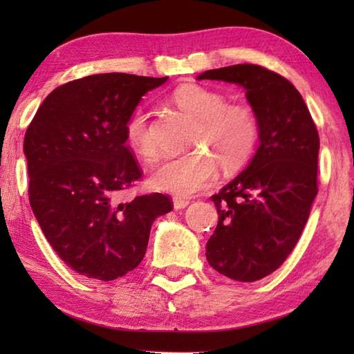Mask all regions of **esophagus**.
I'll use <instances>...</instances> for the list:
<instances>
[{
	"instance_id": "1",
	"label": "esophagus",
	"mask_w": 354,
	"mask_h": 354,
	"mask_svg": "<svg viewBox=\"0 0 354 354\" xmlns=\"http://www.w3.org/2000/svg\"><path fill=\"white\" fill-rule=\"evenodd\" d=\"M187 205H189L187 200L178 198V196H175V198H173V207H175L176 211H179V209H184Z\"/></svg>"
}]
</instances>
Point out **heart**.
Wrapping results in <instances>:
<instances>
[{
	"instance_id": "obj_1",
	"label": "heart",
	"mask_w": 354,
	"mask_h": 354,
	"mask_svg": "<svg viewBox=\"0 0 354 354\" xmlns=\"http://www.w3.org/2000/svg\"><path fill=\"white\" fill-rule=\"evenodd\" d=\"M173 101L179 109L198 120L190 140V147L196 149L160 164L149 176V184L171 195L192 196L215 181L217 160L226 170L247 162L257 142V123L250 107L226 104L223 95L196 84L176 88ZM124 137L140 158L158 159L154 124L143 106L129 113L124 122Z\"/></svg>"
}]
</instances>
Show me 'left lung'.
<instances>
[{
  "mask_svg": "<svg viewBox=\"0 0 354 354\" xmlns=\"http://www.w3.org/2000/svg\"><path fill=\"white\" fill-rule=\"evenodd\" d=\"M196 80L237 84L254 112L259 147L242 173L211 200L218 223L206 259L225 277L253 283L286 261L317 195L319 133L293 84L253 64L207 70Z\"/></svg>",
  "mask_w": 354,
  "mask_h": 354,
  "instance_id": "left-lung-1",
  "label": "left lung"
}]
</instances>
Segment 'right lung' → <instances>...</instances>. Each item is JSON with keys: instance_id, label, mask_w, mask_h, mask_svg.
Instances as JSON below:
<instances>
[{"instance_id": "right-lung-1", "label": "right lung", "mask_w": 354, "mask_h": 354, "mask_svg": "<svg viewBox=\"0 0 354 354\" xmlns=\"http://www.w3.org/2000/svg\"><path fill=\"white\" fill-rule=\"evenodd\" d=\"M165 77L101 73L57 87L26 131L29 203L46 241L76 273L117 279L142 262L153 221L171 211L167 195L120 203L142 176L124 122Z\"/></svg>"}]
</instances>
